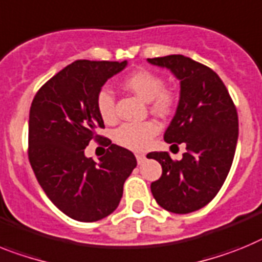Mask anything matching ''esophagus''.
Instances as JSON below:
<instances>
[{
  "instance_id": "esophagus-1",
  "label": "esophagus",
  "mask_w": 262,
  "mask_h": 262,
  "mask_svg": "<svg viewBox=\"0 0 262 262\" xmlns=\"http://www.w3.org/2000/svg\"><path fill=\"white\" fill-rule=\"evenodd\" d=\"M136 158H137L138 165H141V163L145 162V159H146V156H145V154H142V153H137V154H136Z\"/></svg>"
}]
</instances>
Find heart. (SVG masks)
I'll return each mask as SVG.
<instances>
[{
  "mask_svg": "<svg viewBox=\"0 0 262 262\" xmlns=\"http://www.w3.org/2000/svg\"><path fill=\"white\" fill-rule=\"evenodd\" d=\"M122 85L137 95L145 101H149L150 108L159 116H166L174 106V95L165 88V80L156 72L141 68L122 80ZM96 106L99 115L105 122L116 120L115 96L109 88H101L97 93ZM159 132V126L154 121L125 122L115 132V140L118 145L134 151L146 150Z\"/></svg>",
  "mask_w": 262,
  "mask_h": 262,
  "instance_id": "b5f03b06",
  "label": "heart"
}]
</instances>
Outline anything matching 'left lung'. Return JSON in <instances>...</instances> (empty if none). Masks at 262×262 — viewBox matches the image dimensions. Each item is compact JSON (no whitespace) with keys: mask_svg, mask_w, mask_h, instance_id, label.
Here are the masks:
<instances>
[{"mask_svg":"<svg viewBox=\"0 0 262 262\" xmlns=\"http://www.w3.org/2000/svg\"><path fill=\"white\" fill-rule=\"evenodd\" d=\"M147 62L170 70L181 83L177 112L163 138L169 144L185 142L187 150L181 161H172L167 151L147 154L162 166L151 194L170 212H194L216 196L228 175L237 145V111L210 67L183 55Z\"/></svg>","mask_w":262,"mask_h":262,"instance_id":"obj_1","label":"left lung"}]
</instances>
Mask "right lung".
I'll list each match as a JSON object with an SVG mask.
<instances>
[{"mask_svg":"<svg viewBox=\"0 0 262 262\" xmlns=\"http://www.w3.org/2000/svg\"><path fill=\"white\" fill-rule=\"evenodd\" d=\"M128 62L76 60L36 92L29 116V161L38 183L59 210L77 222H97L117 208L137 166L128 149L96 133L104 128L96 97ZM91 139L108 146L99 164L83 154Z\"/></svg>","mask_w":262,"mask_h":262,"instance_id":"add662e5","label":"right lung"}]
</instances>
